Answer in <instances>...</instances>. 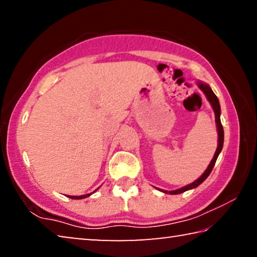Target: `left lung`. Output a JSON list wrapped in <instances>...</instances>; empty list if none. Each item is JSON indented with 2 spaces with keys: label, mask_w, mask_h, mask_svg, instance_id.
I'll use <instances>...</instances> for the list:
<instances>
[{
  "label": "left lung",
  "mask_w": 257,
  "mask_h": 257,
  "mask_svg": "<svg viewBox=\"0 0 257 257\" xmlns=\"http://www.w3.org/2000/svg\"><path fill=\"white\" fill-rule=\"evenodd\" d=\"M198 86L201 90H203V93L206 95V97L208 99V102L211 103V105L213 107V110H214V114H215V122H216V127H217V135H219V145H217V149L215 151V154H214V158L211 161L210 165H208L207 169L205 170V172L203 173V175L198 178L196 181H194L193 184H190L188 186H185L182 187L180 189H177V190H172V191H169V194H172V195H176V194H181L184 193L186 190H189V189H193L195 187H197L202 184V182L206 179V178L210 176L211 171L213 170V167H214V164L216 162V159L217 156H219L221 150H222V146H223V139H224V134H223V127H222V123H221V120H220V112H221V108H220V103H219V99H217L216 95L213 93V90L210 88V86L206 85V84H202V82H198ZM164 193H168L167 190H162Z\"/></svg>",
  "instance_id": "8db88e82"
}]
</instances>
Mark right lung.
Segmentation results:
<instances>
[{"label": "right lung", "instance_id": "add662e5", "mask_svg": "<svg viewBox=\"0 0 257 257\" xmlns=\"http://www.w3.org/2000/svg\"><path fill=\"white\" fill-rule=\"evenodd\" d=\"M90 194H87V195H81V196H69L70 198H72V199H81V198H86V197H88Z\"/></svg>", "mask_w": 257, "mask_h": 257}]
</instances>
